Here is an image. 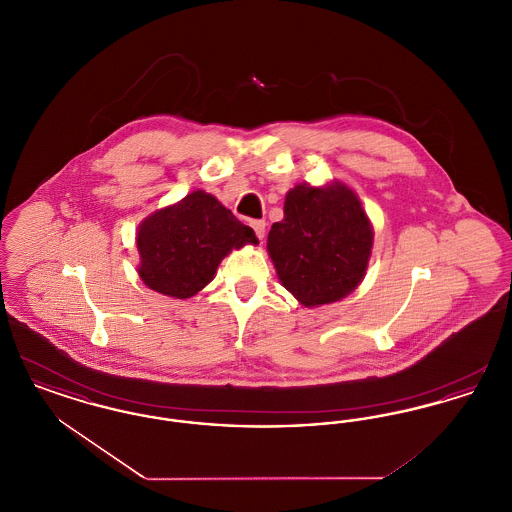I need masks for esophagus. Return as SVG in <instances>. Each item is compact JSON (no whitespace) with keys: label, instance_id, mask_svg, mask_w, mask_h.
<instances>
[{"label":"esophagus","instance_id":"esophagus-1","mask_svg":"<svg viewBox=\"0 0 512 512\" xmlns=\"http://www.w3.org/2000/svg\"><path fill=\"white\" fill-rule=\"evenodd\" d=\"M251 226H253V230H255V234H257V238L263 242L265 240V230H267V222L265 220H253L251 222Z\"/></svg>","mask_w":512,"mask_h":512}]
</instances>
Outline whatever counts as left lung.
<instances>
[{
    "mask_svg": "<svg viewBox=\"0 0 512 512\" xmlns=\"http://www.w3.org/2000/svg\"><path fill=\"white\" fill-rule=\"evenodd\" d=\"M374 228L363 203L340 180L297 184L286 194L284 219L268 232L278 280L303 307L340 301L365 278Z\"/></svg>",
    "mask_w": 512,
    "mask_h": 512,
    "instance_id": "obj_1",
    "label": "left lung"
}]
</instances>
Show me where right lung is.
Listing matches in <instances>:
<instances>
[{
  "instance_id": "add662e5",
  "label": "right lung",
  "mask_w": 512,
  "mask_h": 512,
  "mask_svg": "<svg viewBox=\"0 0 512 512\" xmlns=\"http://www.w3.org/2000/svg\"><path fill=\"white\" fill-rule=\"evenodd\" d=\"M247 244H259L255 232L215 195L195 190L140 222L138 274L149 290L188 299L215 278L232 249Z\"/></svg>"
}]
</instances>
